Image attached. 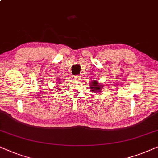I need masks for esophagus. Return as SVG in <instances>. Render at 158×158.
<instances>
[{"mask_svg":"<svg viewBox=\"0 0 158 158\" xmlns=\"http://www.w3.org/2000/svg\"><path fill=\"white\" fill-rule=\"evenodd\" d=\"M74 79H76V80H79V79H81V76L80 75H75Z\"/></svg>","mask_w":158,"mask_h":158,"instance_id":"34e87169","label":"esophagus"}]
</instances>
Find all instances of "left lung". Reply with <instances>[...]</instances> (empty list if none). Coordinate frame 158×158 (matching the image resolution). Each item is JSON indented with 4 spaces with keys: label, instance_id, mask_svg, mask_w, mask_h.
<instances>
[{
    "label": "left lung",
    "instance_id": "obj_1",
    "mask_svg": "<svg viewBox=\"0 0 158 158\" xmlns=\"http://www.w3.org/2000/svg\"><path fill=\"white\" fill-rule=\"evenodd\" d=\"M91 87H90V89H91V91L92 92H99L100 91V88L101 86L98 85V82L97 81H93L92 82V85H91Z\"/></svg>",
    "mask_w": 158,
    "mask_h": 158
}]
</instances>
